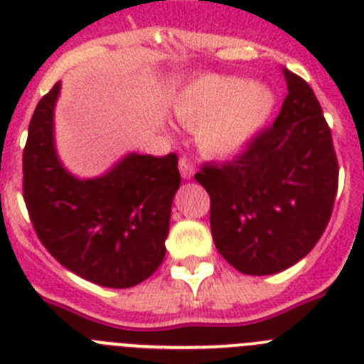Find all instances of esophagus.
<instances>
[{
	"mask_svg": "<svg viewBox=\"0 0 364 364\" xmlns=\"http://www.w3.org/2000/svg\"><path fill=\"white\" fill-rule=\"evenodd\" d=\"M178 169H180V175H182V178H186V180L193 178V175H195V167H193V164L189 162L188 159H180Z\"/></svg>",
	"mask_w": 364,
	"mask_h": 364,
	"instance_id": "obj_1",
	"label": "esophagus"
}]
</instances>
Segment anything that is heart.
Wrapping results in <instances>:
<instances>
[{
	"mask_svg": "<svg viewBox=\"0 0 364 364\" xmlns=\"http://www.w3.org/2000/svg\"><path fill=\"white\" fill-rule=\"evenodd\" d=\"M275 92L240 76L204 74L186 83L175 98V114L205 154L226 156L242 149L266 125Z\"/></svg>",
	"mask_w": 364,
	"mask_h": 364,
	"instance_id": "b5f03b06",
	"label": "heart"
}]
</instances>
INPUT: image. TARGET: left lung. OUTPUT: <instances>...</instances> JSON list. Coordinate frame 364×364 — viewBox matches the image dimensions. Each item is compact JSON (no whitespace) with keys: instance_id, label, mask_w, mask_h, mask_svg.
Instances as JSON below:
<instances>
[{"instance_id":"left-lung-1","label":"left lung","mask_w":364,"mask_h":364,"mask_svg":"<svg viewBox=\"0 0 364 364\" xmlns=\"http://www.w3.org/2000/svg\"><path fill=\"white\" fill-rule=\"evenodd\" d=\"M281 112L235 160L205 164L195 175L211 198L218 253L240 273L272 275L314 250L339 182L332 131L311 87L282 69Z\"/></svg>"}]
</instances>
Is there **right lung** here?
<instances>
[{"label": "right lung", "instance_id": "obj_1", "mask_svg": "<svg viewBox=\"0 0 364 364\" xmlns=\"http://www.w3.org/2000/svg\"><path fill=\"white\" fill-rule=\"evenodd\" d=\"M62 83L38 102L23 151V198L50 255L87 281L131 288L166 257L178 159L129 153L105 175L78 178L54 146V107Z\"/></svg>", "mask_w": 364, "mask_h": 364}]
</instances>
